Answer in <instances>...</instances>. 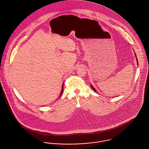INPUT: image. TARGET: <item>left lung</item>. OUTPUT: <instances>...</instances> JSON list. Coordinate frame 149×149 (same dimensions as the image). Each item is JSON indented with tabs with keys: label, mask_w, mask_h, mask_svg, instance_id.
I'll return each instance as SVG.
<instances>
[{
	"label": "left lung",
	"mask_w": 149,
	"mask_h": 149,
	"mask_svg": "<svg viewBox=\"0 0 149 149\" xmlns=\"http://www.w3.org/2000/svg\"><path fill=\"white\" fill-rule=\"evenodd\" d=\"M135 54V56H136V59H137V65H138V62L137 58V56H136V53H134ZM91 87L92 88V90L94 91L95 92H97V91L96 90V89L92 86L91 84Z\"/></svg>",
	"instance_id": "obj_1"
}]
</instances>
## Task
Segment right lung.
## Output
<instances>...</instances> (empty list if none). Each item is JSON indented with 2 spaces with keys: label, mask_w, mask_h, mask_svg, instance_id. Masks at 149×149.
Segmentation results:
<instances>
[{
  "label": "right lung",
  "mask_w": 149,
  "mask_h": 149,
  "mask_svg": "<svg viewBox=\"0 0 149 149\" xmlns=\"http://www.w3.org/2000/svg\"><path fill=\"white\" fill-rule=\"evenodd\" d=\"M63 83L62 86V90H61V93H60V95H59V96L58 97H59L61 96V95H62V92H63Z\"/></svg>",
  "instance_id": "1"
}]
</instances>
